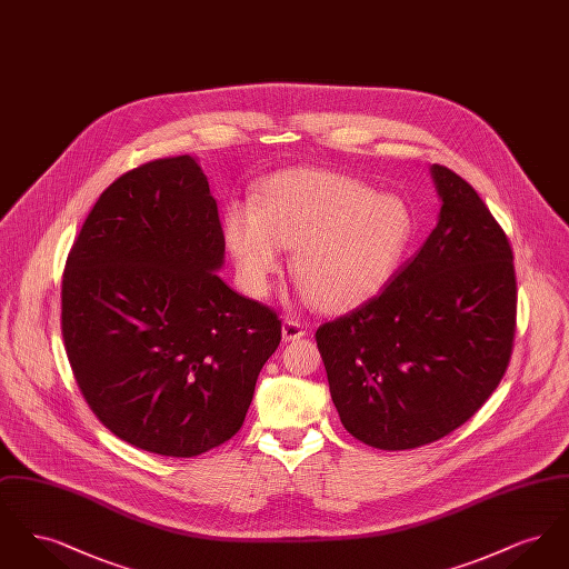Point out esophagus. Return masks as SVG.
I'll use <instances>...</instances> for the list:
<instances>
[{"label": "esophagus", "instance_id": "1", "mask_svg": "<svg viewBox=\"0 0 569 569\" xmlns=\"http://www.w3.org/2000/svg\"><path fill=\"white\" fill-rule=\"evenodd\" d=\"M305 325H300L298 320L292 318H286L283 326H281V335H283V341H298L302 335H305Z\"/></svg>", "mask_w": 569, "mask_h": 569}]
</instances>
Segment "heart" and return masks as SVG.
<instances>
[{
    "label": "heart",
    "instance_id": "b5f03b06",
    "mask_svg": "<svg viewBox=\"0 0 569 569\" xmlns=\"http://www.w3.org/2000/svg\"><path fill=\"white\" fill-rule=\"evenodd\" d=\"M416 234L403 198L371 190L326 170H288L264 188L262 207L230 204L226 244L243 288L267 297L295 249L292 271L302 295L328 313L362 307L388 286Z\"/></svg>",
    "mask_w": 569,
    "mask_h": 569
}]
</instances>
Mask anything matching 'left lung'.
<instances>
[{"label":"left lung","mask_w":569,"mask_h":569,"mask_svg":"<svg viewBox=\"0 0 569 569\" xmlns=\"http://www.w3.org/2000/svg\"><path fill=\"white\" fill-rule=\"evenodd\" d=\"M437 226L378 298L318 328L332 403L379 450L437 441L487 403L515 339L512 247L487 204L431 166Z\"/></svg>","instance_id":"1"}]
</instances>
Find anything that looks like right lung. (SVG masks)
Listing matches in <instances>:
<instances>
[{
    "label": "right lung",
    "mask_w": 569,
    "mask_h": 569,
    "mask_svg": "<svg viewBox=\"0 0 569 569\" xmlns=\"http://www.w3.org/2000/svg\"><path fill=\"white\" fill-rule=\"evenodd\" d=\"M226 241L191 156L110 183L82 223L61 283V332L84 401L140 450L190 459L243 425L281 341L267 305L217 272Z\"/></svg>",
    "instance_id": "1"
}]
</instances>
